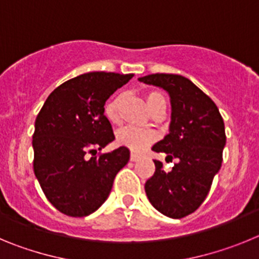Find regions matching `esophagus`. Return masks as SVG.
<instances>
[{"label": "esophagus", "mask_w": 259, "mask_h": 259, "mask_svg": "<svg viewBox=\"0 0 259 259\" xmlns=\"http://www.w3.org/2000/svg\"><path fill=\"white\" fill-rule=\"evenodd\" d=\"M130 159H131L132 162H136V161H139V159H140V155L135 154V153H131V157H130Z\"/></svg>", "instance_id": "1"}]
</instances>
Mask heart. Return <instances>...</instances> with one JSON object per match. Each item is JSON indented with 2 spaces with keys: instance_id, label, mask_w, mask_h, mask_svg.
Masks as SVG:
<instances>
[{
  "instance_id": "1",
  "label": "heart",
  "mask_w": 259,
  "mask_h": 259,
  "mask_svg": "<svg viewBox=\"0 0 259 259\" xmlns=\"http://www.w3.org/2000/svg\"><path fill=\"white\" fill-rule=\"evenodd\" d=\"M146 104L152 110L153 107L157 106L159 102L164 101V97L159 92H148L145 96ZM120 104H122V96L116 95L113 98H110L107 104L105 105V115L107 120L113 124H118L120 122ZM157 139V134L152 130H145V128L134 127L128 125L123 128L116 134V143L119 145L127 146L128 149L134 152H143L150 144H153Z\"/></svg>"
}]
</instances>
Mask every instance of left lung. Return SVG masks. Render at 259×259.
Segmentation results:
<instances>
[{
    "label": "left lung",
    "instance_id": "1",
    "mask_svg": "<svg viewBox=\"0 0 259 259\" xmlns=\"http://www.w3.org/2000/svg\"><path fill=\"white\" fill-rule=\"evenodd\" d=\"M139 80L170 95V134L152 150L178 159L171 171L154 161V175L145 183L146 196L166 217L184 218L201 206L221 170L226 145L223 118L211 98L182 75L152 74Z\"/></svg>",
    "mask_w": 259,
    "mask_h": 259
}]
</instances>
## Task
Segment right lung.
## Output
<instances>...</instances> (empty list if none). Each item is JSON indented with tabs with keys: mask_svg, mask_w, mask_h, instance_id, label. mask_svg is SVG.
I'll use <instances>...</instances> for the list:
<instances>
[{
	"mask_svg": "<svg viewBox=\"0 0 259 259\" xmlns=\"http://www.w3.org/2000/svg\"><path fill=\"white\" fill-rule=\"evenodd\" d=\"M132 76L104 71L79 75L54 89L41 107L32 136L33 171L49 202L63 214L96 211L130 161L125 146L96 153L115 139L104 114L107 98Z\"/></svg>",
	"mask_w": 259,
	"mask_h": 259,
	"instance_id": "right-lung-1",
	"label": "right lung"
}]
</instances>
